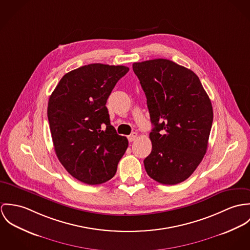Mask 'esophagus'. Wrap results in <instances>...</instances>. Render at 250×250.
Returning a JSON list of instances; mask_svg holds the SVG:
<instances>
[{
  "label": "esophagus",
  "instance_id": "esophagus-1",
  "mask_svg": "<svg viewBox=\"0 0 250 250\" xmlns=\"http://www.w3.org/2000/svg\"><path fill=\"white\" fill-rule=\"evenodd\" d=\"M137 137H138V134H137L136 132H133V133L130 134L127 138H128L129 142H133V141H135V140L137 139Z\"/></svg>",
  "mask_w": 250,
  "mask_h": 250
}]
</instances>
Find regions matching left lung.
Wrapping results in <instances>:
<instances>
[{"label": "left lung", "instance_id": "1", "mask_svg": "<svg viewBox=\"0 0 250 250\" xmlns=\"http://www.w3.org/2000/svg\"><path fill=\"white\" fill-rule=\"evenodd\" d=\"M133 71L146 97L151 124L150 154L144 160L155 181L186 180L203 159L213 123L211 101L198 77L168 59L135 62Z\"/></svg>", "mask_w": 250, "mask_h": 250}]
</instances>
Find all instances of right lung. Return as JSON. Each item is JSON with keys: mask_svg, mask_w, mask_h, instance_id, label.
Returning a JSON list of instances; mask_svg holds the SVG:
<instances>
[{"mask_svg": "<svg viewBox=\"0 0 250 250\" xmlns=\"http://www.w3.org/2000/svg\"><path fill=\"white\" fill-rule=\"evenodd\" d=\"M128 71L121 65H85L64 75L50 97L48 119L56 156L85 184L110 180L127 148V139L110 125L105 104Z\"/></svg>", "mask_w": 250, "mask_h": 250, "instance_id": "right-lung-1", "label": "right lung"}]
</instances>
